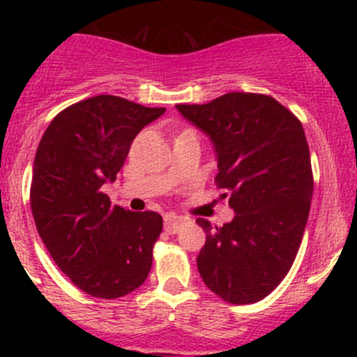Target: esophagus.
<instances>
[{
    "label": "esophagus",
    "mask_w": 357,
    "mask_h": 357,
    "mask_svg": "<svg viewBox=\"0 0 357 357\" xmlns=\"http://www.w3.org/2000/svg\"><path fill=\"white\" fill-rule=\"evenodd\" d=\"M184 223H186V220L183 216L174 215V213H169V215L165 216V230L167 233H178Z\"/></svg>",
    "instance_id": "obj_1"
}]
</instances>
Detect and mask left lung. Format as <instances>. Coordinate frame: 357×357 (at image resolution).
<instances>
[{
    "instance_id": "left-lung-1",
    "label": "left lung",
    "mask_w": 357,
    "mask_h": 357,
    "mask_svg": "<svg viewBox=\"0 0 357 357\" xmlns=\"http://www.w3.org/2000/svg\"><path fill=\"white\" fill-rule=\"evenodd\" d=\"M176 109L210 136L216 186L235 211L220 228L196 220L206 233L199 275L225 302L261 301L289 273L309 218L314 178L304 127L264 93L230 92Z\"/></svg>"
}]
</instances>
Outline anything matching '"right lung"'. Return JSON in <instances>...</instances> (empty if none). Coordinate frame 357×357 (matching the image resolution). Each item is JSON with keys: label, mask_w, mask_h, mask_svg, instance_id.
Listing matches in <instances>:
<instances>
[{"label": "right lung", "mask_w": 357, "mask_h": 357, "mask_svg": "<svg viewBox=\"0 0 357 357\" xmlns=\"http://www.w3.org/2000/svg\"><path fill=\"white\" fill-rule=\"evenodd\" d=\"M165 112L117 96L90 97L55 116L36 149V230L59 268L89 296H127L149 275L162 216L112 206L102 186L116 181L134 137Z\"/></svg>", "instance_id": "1"}]
</instances>
